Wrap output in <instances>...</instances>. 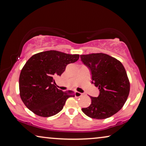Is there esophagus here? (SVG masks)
<instances>
[{"mask_svg":"<svg viewBox=\"0 0 146 146\" xmlns=\"http://www.w3.org/2000/svg\"><path fill=\"white\" fill-rule=\"evenodd\" d=\"M75 97H81V96H82V95H83V93H80V92H78V91H75Z\"/></svg>","mask_w":146,"mask_h":146,"instance_id":"esophagus-1","label":"esophagus"}]
</instances>
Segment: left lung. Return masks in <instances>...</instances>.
I'll return each mask as SVG.
<instances>
[{
    "label": "left lung",
    "instance_id": "obj_1",
    "mask_svg": "<svg viewBox=\"0 0 146 146\" xmlns=\"http://www.w3.org/2000/svg\"><path fill=\"white\" fill-rule=\"evenodd\" d=\"M82 63L90 70L91 83L98 88L97 97L82 111L89 117L105 119L122 109L127 100L130 84L126 71L117 59L104 53L80 55Z\"/></svg>",
    "mask_w": 146,
    "mask_h": 146
}]
</instances>
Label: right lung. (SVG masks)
I'll list each match as a JSON object with an SVG mask.
<instances>
[{"label":"right lung","mask_w":146,"mask_h":146,"mask_svg":"<svg viewBox=\"0 0 146 146\" xmlns=\"http://www.w3.org/2000/svg\"><path fill=\"white\" fill-rule=\"evenodd\" d=\"M78 58L79 55L54 50L32 56L22 69L19 77L20 96L26 107L43 117L60 112L73 91L64 92L56 88L54 78L60 76L68 64Z\"/></svg>","instance_id":"obj_1"}]
</instances>
